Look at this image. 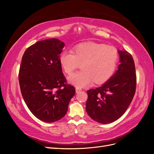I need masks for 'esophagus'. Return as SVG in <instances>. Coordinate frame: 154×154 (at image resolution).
<instances>
[{
  "mask_svg": "<svg viewBox=\"0 0 154 154\" xmlns=\"http://www.w3.org/2000/svg\"><path fill=\"white\" fill-rule=\"evenodd\" d=\"M81 91H82L81 88H78V87L76 88V93H78V92H80Z\"/></svg>",
  "mask_w": 154,
  "mask_h": 154,
  "instance_id": "obj_1",
  "label": "esophagus"
}]
</instances>
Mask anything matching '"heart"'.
Instances as JSON below:
<instances>
[{"mask_svg": "<svg viewBox=\"0 0 154 154\" xmlns=\"http://www.w3.org/2000/svg\"><path fill=\"white\" fill-rule=\"evenodd\" d=\"M118 61V53L115 48L94 42L79 44L73 51H63L60 57V65L69 74L79 63H82L83 71L68 78L69 82L78 88L89 85L94 82L97 84L106 82L114 74Z\"/></svg>", "mask_w": 154, "mask_h": 154, "instance_id": "1", "label": "heart"}]
</instances>
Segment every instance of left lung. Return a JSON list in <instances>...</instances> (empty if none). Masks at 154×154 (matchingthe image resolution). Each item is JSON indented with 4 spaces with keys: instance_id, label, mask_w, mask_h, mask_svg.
<instances>
[{
    "instance_id": "8db88e82",
    "label": "left lung",
    "mask_w": 154,
    "mask_h": 154,
    "mask_svg": "<svg viewBox=\"0 0 154 154\" xmlns=\"http://www.w3.org/2000/svg\"><path fill=\"white\" fill-rule=\"evenodd\" d=\"M118 70L101 87L87 91L86 111L96 122L108 124L119 119L127 110L136 92V68L132 55L118 50Z\"/></svg>"
}]
</instances>
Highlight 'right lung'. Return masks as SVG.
<instances>
[{
	"label": "right lung",
	"instance_id": "right-lung-1",
	"mask_svg": "<svg viewBox=\"0 0 154 154\" xmlns=\"http://www.w3.org/2000/svg\"><path fill=\"white\" fill-rule=\"evenodd\" d=\"M65 44L57 38L37 42L24 52L18 80L26 104L40 120L53 123L66 114L75 88L66 83L60 63Z\"/></svg>",
	"mask_w": 154,
	"mask_h": 154
}]
</instances>
